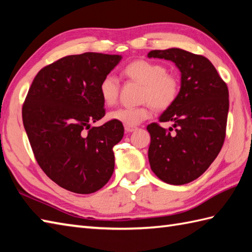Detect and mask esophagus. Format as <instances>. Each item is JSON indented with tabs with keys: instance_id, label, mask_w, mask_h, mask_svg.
Segmentation results:
<instances>
[{
	"instance_id": "esophagus-1",
	"label": "esophagus",
	"mask_w": 252,
	"mask_h": 252,
	"mask_svg": "<svg viewBox=\"0 0 252 252\" xmlns=\"http://www.w3.org/2000/svg\"><path fill=\"white\" fill-rule=\"evenodd\" d=\"M125 129H126V132H133V131H135V130H137V127L136 126H125Z\"/></svg>"
}]
</instances>
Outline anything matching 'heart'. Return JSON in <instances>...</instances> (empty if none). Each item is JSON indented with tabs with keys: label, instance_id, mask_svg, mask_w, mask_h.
I'll return each instance as SVG.
<instances>
[{
	"label": "heart",
	"instance_id": "obj_1",
	"mask_svg": "<svg viewBox=\"0 0 252 252\" xmlns=\"http://www.w3.org/2000/svg\"><path fill=\"white\" fill-rule=\"evenodd\" d=\"M123 73L126 78L142 85L138 107H123L112 110L108 118L123 126H137L151 116L152 106L157 110H164L172 106L180 93V81L174 74L167 72V68L159 63L137 60L126 65ZM119 81L111 74L101 80L99 94L104 104L112 106L119 95Z\"/></svg>",
	"mask_w": 252,
	"mask_h": 252
}]
</instances>
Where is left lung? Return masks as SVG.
Here are the masks:
<instances>
[{"label":"left lung","instance_id":"1","mask_svg":"<svg viewBox=\"0 0 252 252\" xmlns=\"http://www.w3.org/2000/svg\"><path fill=\"white\" fill-rule=\"evenodd\" d=\"M149 58H164L181 71V89L175 103L159 122L148 125V159L153 172L168 184L183 185L199 178L220 153L225 140L228 89L205 56L181 49L155 50Z\"/></svg>","mask_w":252,"mask_h":252}]
</instances>
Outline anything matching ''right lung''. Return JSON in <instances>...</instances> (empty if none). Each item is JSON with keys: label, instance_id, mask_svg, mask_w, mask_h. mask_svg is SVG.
Segmentation results:
<instances>
[{"label": "right lung", "instance_id": "1", "mask_svg": "<svg viewBox=\"0 0 252 252\" xmlns=\"http://www.w3.org/2000/svg\"><path fill=\"white\" fill-rule=\"evenodd\" d=\"M120 55H69L37 72L23 105V122L41 169L63 189L92 194L105 186L115 169L112 148L125 129L105 116L99 84ZM88 129V131H85Z\"/></svg>", "mask_w": 252, "mask_h": 252}]
</instances>
